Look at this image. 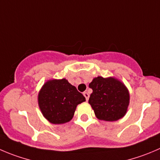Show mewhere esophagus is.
I'll return each instance as SVG.
<instances>
[{"mask_svg": "<svg viewBox=\"0 0 160 160\" xmlns=\"http://www.w3.org/2000/svg\"><path fill=\"white\" fill-rule=\"evenodd\" d=\"M83 95H84V97H86V100H89V93H88L87 92H83Z\"/></svg>", "mask_w": 160, "mask_h": 160, "instance_id": "esophagus-1", "label": "esophagus"}]
</instances>
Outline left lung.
Instances as JSON below:
<instances>
[{
	"label": "left lung",
	"mask_w": 160,
	"mask_h": 160,
	"mask_svg": "<svg viewBox=\"0 0 160 160\" xmlns=\"http://www.w3.org/2000/svg\"><path fill=\"white\" fill-rule=\"evenodd\" d=\"M92 89L89 103L97 118L104 121H116L124 116L130 102L126 86L113 78H95L89 85Z\"/></svg>",
	"instance_id": "1"
}]
</instances>
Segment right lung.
<instances>
[{
	"label": "right lung",
	"mask_w": 160,
	"mask_h": 160,
	"mask_svg": "<svg viewBox=\"0 0 160 160\" xmlns=\"http://www.w3.org/2000/svg\"><path fill=\"white\" fill-rule=\"evenodd\" d=\"M84 101V96L65 78L47 82L38 94L41 111L53 124L69 122L73 118L78 104Z\"/></svg>",
	"instance_id": "add662e5"
}]
</instances>
